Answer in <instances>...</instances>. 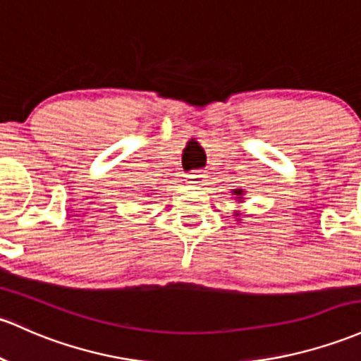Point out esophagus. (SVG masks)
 <instances>
[{"label":"esophagus","instance_id":"obj_1","mask_svg":"<svg viewBox=\"0 0 361 361\" xmlns=\"http://www.w3.org/2000/svg\"><path fill=\"white\" fill-rule=\"evenodd\" d=\"M204 178L205 174L202 171H192L190 174H187V183L190 185H202L204 183Z\"/></svg>","mask_w":361,"mask_h":361}]
</instances>
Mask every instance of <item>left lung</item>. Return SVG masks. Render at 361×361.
<instances>
[{"label": "left lung", "instance_id": "left-lung-1", "mask_svg": "<svg viewBox=\"0 0 361 361\" xmlns=\"http://www.w3.org/2000/svg\"><path fill=\"white\" fill-rule=\"evenodd\" d=\"M231 193H233V195H235L236 202H243V195H245L243 188H236V190H233ZM233 216H235V219H236V221H241V212H240V211H235V214H233Z\"/></svg>", "mask_w": 361, "mask_h": 361}]
</instances>
